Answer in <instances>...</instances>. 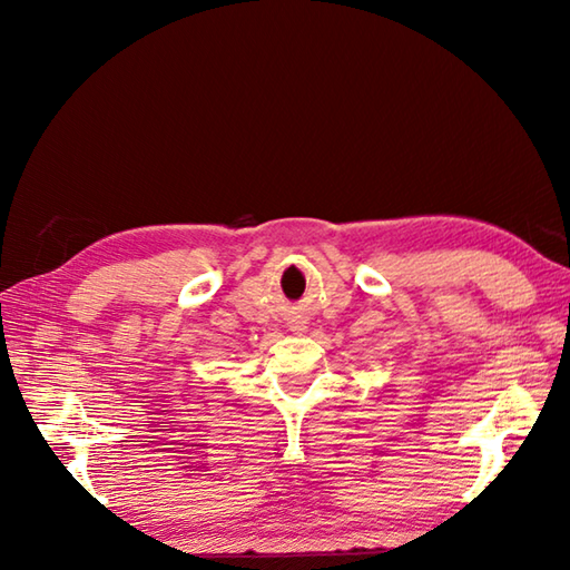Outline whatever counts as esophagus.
<instances>
[{"instance_id":"1","label":"esophagus","mask_w":570,"mask_h":570,"mask_svg":"<svg viewBox=\"0 0 570 570\" xmlns=\"http://www.w3.org/2000/svg\"><path fill=\"white\" fill-rule=\"evenodd\" d=\"M298 331H304V328H301V325H298Z\"/></svg>"}]
</instances>
